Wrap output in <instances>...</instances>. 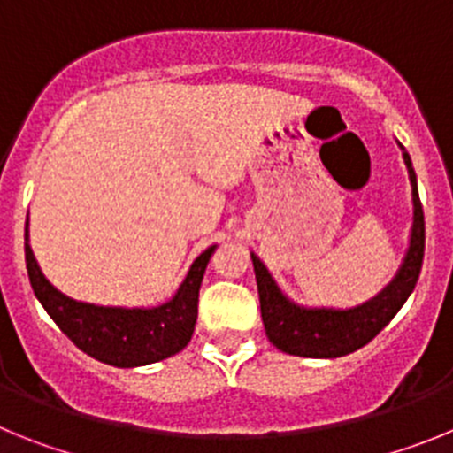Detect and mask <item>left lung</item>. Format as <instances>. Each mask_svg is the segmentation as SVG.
Masks as SVG:
<instances>
[{
	"mask_svg": "<svg viewBox=\"0 0 453 453\" xmlns=\"http://www.w3.org/2000/svg\"><path fill=\"white\" fill-rule=\"evenodd\" d=\"M406 163L411 195H413V224L408 235V250L392 281L374 297L351 308L299 306L279 288L265 263L251 251L256 286L261 299V318L265 334L276 349L303 358H338L361 349L381 329H386L399 308L415 290L424 258V213L418 195L411 156L397 140Z\"/></svg>",
	"mask_w": 453,
	"mask_h": 453,
	"instance_id": "8db88e82",
	"label": "left lung"
}]
</instances>
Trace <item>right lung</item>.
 <instances>
[{
  "label": "right lung",
  "instance_id": "obj_1",
  "mask_svg": "<svg viewBox=\"0 0 453 453\" xmlns=\"http://www.w3.org/2000/svg\"><path fill=\"white\" fill-rule=\"evenodd\" d=\"M215 250L218 245L202 251L179 290L158 306H97L77 302L51 286L29 245V215L24 226V258L38 302L79 349L113 367H142L165 361L190 342L197 322L199 288Z\"/></svg>",
  "mask_w": 453,
  "mask_h": 453
}]
</instances>
